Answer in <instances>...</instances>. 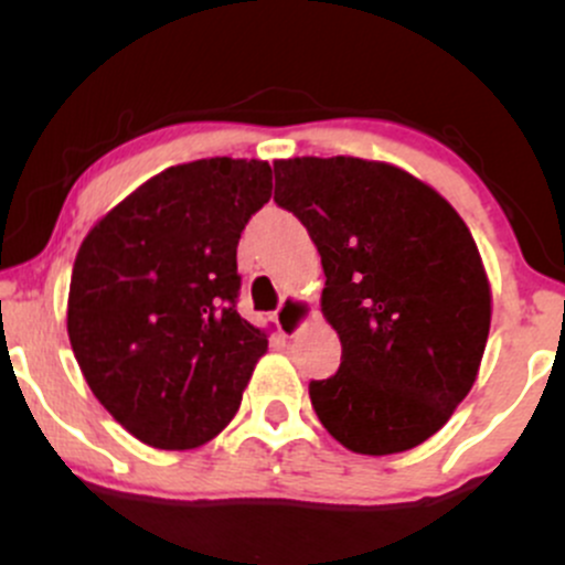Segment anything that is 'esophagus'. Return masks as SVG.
<instances>
[{"label":"esophagus","instance_id":"34e87169","mask_svg":"<svg viewBox=\"0 0 565 565\" xmlns=\"http://www.w3.org/2000/svg\"><path fill=\"white\" fill-rule=\"evenodd\" d=\"M316 316L313 305L302 297H287L281 302V308L276 310V323H278V332L284 337H295L300 329Z\"/></svg>","mask_w":565,"mask_h":565}]
</instances>
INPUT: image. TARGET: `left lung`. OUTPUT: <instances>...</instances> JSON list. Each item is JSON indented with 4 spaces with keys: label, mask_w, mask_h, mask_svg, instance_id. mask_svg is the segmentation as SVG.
<instances>
[{
    "label": "left lung",
    "mask_w": 565,
    "mask_h": 565,
    "mask_svg": "<svg viewBox=\"0 0 565 565\" xmlns=\"http://www.w3.org/2000/svg\"><path fill=\"white\" fill-rule=\"evenodd\" d=\"M274 172L276 204L319 249L321 310L342 342L310 404L350 451L414 449L449 423L481 366L491 287L476 238L436 188L385 161L297 157Z\"/></svg>",
    "instance_id": "obj_1"
}]
</instances>
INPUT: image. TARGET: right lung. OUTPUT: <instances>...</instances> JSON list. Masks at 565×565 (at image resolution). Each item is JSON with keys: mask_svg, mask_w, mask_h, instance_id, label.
<instances>
[{"mask_svg": "<svg viewBox=\"0 0 565 565\" xmlns=\"http://www.w3.org/2000/svg\"><path fill=\"white\" fill-rule=\"evenodd\" d=\"M260 159L153 174L76 252L68 340L95 398L153 449L185 451L231 423L268 334L236 310V246L270 199Z\"/></svg>", "mask_w": 565, "mask_h": 565, "instance_id": "add662e5", "label": "right lung"}]
</instances>
